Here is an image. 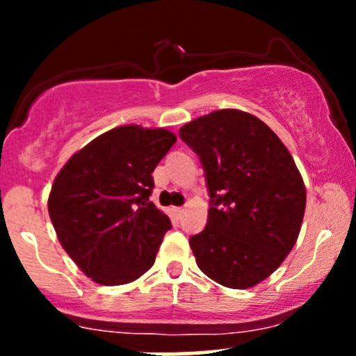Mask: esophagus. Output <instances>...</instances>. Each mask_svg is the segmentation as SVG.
<instances>
[{
    "label": "esophagus",
    "instance_id": "1",
    "mask_svg": "<svg viewBox=\"0 0 356 356\" xmlns=\"http://www.w3.org/2000/svg\"><path fill=\"white\" fill-rule=\"evenodd\" d=\"M174 212H175V214H177V216H182V214H184V207H175Z\"/></svg>",
    "mask_w": 356,
    "mask_h": 356
}]
</instances>
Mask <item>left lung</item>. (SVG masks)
<instances>
[{
    "label": "left lung",
    "instance_id": "1",
    "mask_svg": "<svg viewBox=\"0 0 356 356\" xmlns=\"http://www.w3.org/2000/svg\"><path fill=\"white\" fill-rule=\"evenodd\" d=\"M179 136L201 159L209 192L202 232L189 239L195 263L227 288H251L295 246L306 191L280 137L263 120L224 108L195 118Z\"/></svg>",
    "mask_w": 356,
    "mask_h": 356
}]
</instances>
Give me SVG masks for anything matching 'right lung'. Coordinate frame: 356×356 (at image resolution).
Here are the masks:
<instances>
[{
    "mask_svg": "<svg viewBox=\"0 0 356 356\" xmlns=\"http://www.w3.org/2000/svg\"><path fill=\"white\" fill-rule=\"evenodd\" d=\"M175 140L165 129L117 127L72 155L56 175L48 197L51 224L95 283L125 284L152 268L172 227L149 201L152 172Z\"/></svg>",
    "mask_w": 356,
    "mask_h": 356,
    "instance_id": "1",
    "label": "right lung"
}]
</instances>
